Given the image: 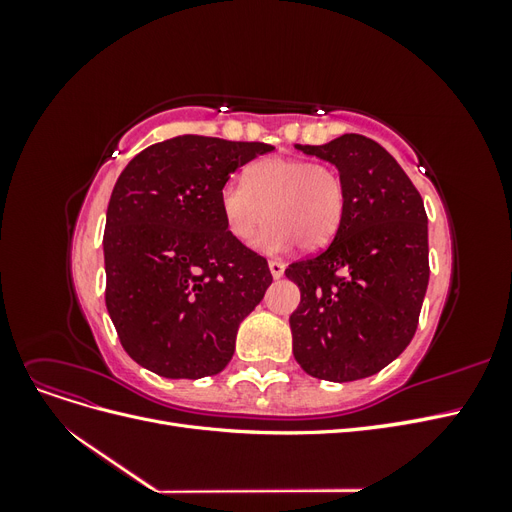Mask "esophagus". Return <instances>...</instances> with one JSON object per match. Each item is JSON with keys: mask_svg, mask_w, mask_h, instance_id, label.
Here are the masks:
<instances>
[{"mask_svg": "<svg viewBox=\"0 0 512 512\" xmlns=\"http://www.w3.org/2000/svg\"><path fill=\"white\" fill-rule=\"evenodd\" d=\"M284 269H286V265L282 260H269V271L273 275V280H280V277L284 275Z\"/></svg>", "mask_w": 512, "mask_h": 512, "instance_id": "1", "label": "esophagus"}]
</instances>
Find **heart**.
<instances>
[{"instance_id":"heart-1","label":"heart","mask_w":512,"mask_h":512,"mask_svg":"<svg viewBox=\"0 0 512 512\" xmlns=\"http://www.w3.org/2000/svg\"><path fill=\"white\" fill-rule=\"evenodd\" d=\"M346 183L329 164L273 156L245 170V183L228 181L220 190L226 228L241 243L252 241L267 254H282L294 245L314 252L329 245L344 222Z\"/></svg>"}]
</instances>
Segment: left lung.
<instances>
[{
	"label": "left lung",
	"instance_id": "1",
	"mask_svg": "<svg viewBox=\"0 0 512 512\" xmlns=\"http://www.w3.org/2000/svg\"><path fill=\"white\" fill-rule=\"evenodd\" d=\"M333 164L348 205L327 250L292 262L301 303L292 354L305 374L352 382L378 374L412 342L429 284L423 198L389 151L361 134L294 145Z\"/></svg>",
	"mask_w": 512,
	"mask_h": 512
}]
</instances>
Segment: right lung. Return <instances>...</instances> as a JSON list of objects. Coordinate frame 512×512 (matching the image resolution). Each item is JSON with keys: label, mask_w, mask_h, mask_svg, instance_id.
<instances>
[{"label": "right lung", "mask_w": 512, "mask_h": 512, "mask_svg": "<svg viewBox=\"0 0 512 512\" xmlns=\"http://www.w3.org/2000/svg\"><path fill=\"white\" fill-rule=\"evenodd\" d=\"M265 143L183 134L119 175L104 228L106 309L132 359L164 378L220 374L265 297L267 260L230 235L220 190Z\"/></svg>", "instance_id": "obj_1"}]
</instances>
